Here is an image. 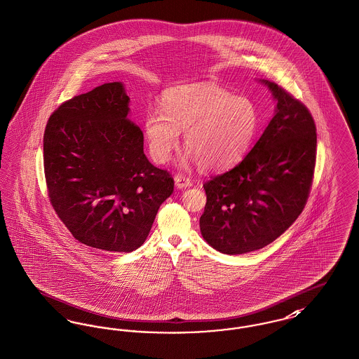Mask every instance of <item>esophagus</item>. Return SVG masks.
I'll use <instances>...</instances> for the list:
<instances>
[{"instance_id": "34e87169", "label": "esophagus", "mask_w": 359, "mask_h": 359, "mask_svg": "<svg viewBox=\"0 0 359 359\" xmlns=\"http://www.w3.org/2000/svg\"><path fill=\"white\" fill-rule=\"evenodd\" d=\"M175 184H176L177 189H186V187L192 186V180H191L189 176L179 173V175L175 176Z\"/></svg>"}]
</instances>
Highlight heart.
Wrapping results in <instances>:
<instances>
[{
  "instance_id": "obj_1",
  "label": "heart",
  "mask_w": 359,
  "mask_h": 359,
  "mask_svg": "<svg viewBox=\"0 0 359 359\" xmlns=\"http://www.w3.org/2000/svg\"><path fill=\"white\" fill-rule=\"evenodd\" d=\"M260 125L252 100L218 85H179L164 92L161 109H150L144 133L154 161L167 163L184 131L187 157L205 170L237 164L252 145Z\"/></svg>"
}]
</instances>
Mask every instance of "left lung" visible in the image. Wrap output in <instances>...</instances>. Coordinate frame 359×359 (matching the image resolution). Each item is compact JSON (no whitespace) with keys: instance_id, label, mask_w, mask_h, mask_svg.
<instances>
[{"instance_id":"left-lung-1","label":"left lung","mask_w":359,"mask_h":359,"mask_svg":"<svg viewBox=\"0 0 359 359\" xmlns=\"http://www.w3.org/2000/svg\"><path fill=\"white\" fill-rule=\"evenodd\" d=\"M276 100L274 118L234 168L203 184V238L228 255L252 252L276 240L302 212L316 165L311 111L282 86L263 81Z\"/></svg>"}]
</instances>
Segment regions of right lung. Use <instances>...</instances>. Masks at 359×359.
Segmentation results:
<instances>
[{
	"mask_svg": "<svg viewBox=\"0 0 359 359\" xmlns=\"http://www.w3.org/2000/svg\"><path fill=\"white\" fill-rule=\"evenodd\" d=\"M128 102L121 83L100 85L58 107L43 137L53 209L76 240L104 252L140 248L175 187L149 163Z\"/></svg>",
	"mask_w": 359,
	"mask_h": 359,
	"instance_id": "obj_1",
	"label": "right lung"
}]
</instances>
